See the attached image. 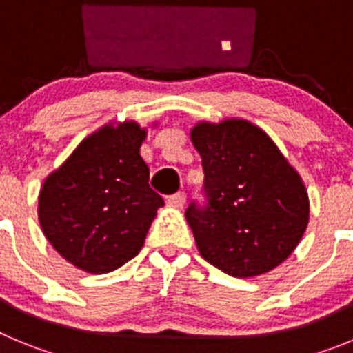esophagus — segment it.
I'll return each instance as SVG.
<instances>
[{"instance_id":"34e87169","label":"esophagus","mask_w":353,"mask_h":353,"mask_svg":"<svg viewBox=\"0 0 353 353\" xmlns=\"http://www.w3.org/2000/svg\"><path fill=\"white\" fill-rule=\"evenodd\" d=\"M183 203H185V194L183 192H176V194L168 198V205L173 208H182Z\"/></svg>"}]
</instances>
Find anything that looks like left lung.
<instances>
[{"mask_svg":"<svg viewBox=\"0 0 353 353\" xmlns=\"http://www.w3.org/2000/svg\"><path fill=\"white\" fill-rule=\"evenodd\" d=\"M191 141L201 155L208 196V207L185 212L199 254L233 277L276 269L310 223L299 171L269 134L244 118L196 121Z\"/></svg>","mask_w":353,"mask_h":353,"instance_id":"left-lung-1","label":"left lung"}]
</instances>
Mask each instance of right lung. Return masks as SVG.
I'll return each mask as SVG.
<instances>
[{"label": "right lung", "instance_id": "obj_1", "mask_svg": "<svg viewBox=\"0 0 353 353\" xmlns=\"http://www.w3.org/2000/svg\"><path fill=\"white\" fill-rule=\"evenodd\" d=\"M146 134L138 121H109L43 180L42 232L79 270L108 274L132 260L164 207V199L150 189L148 166L139 154Z\"/></svg>", "mask_w": 353, "mask_h": 353}]
</instances>
